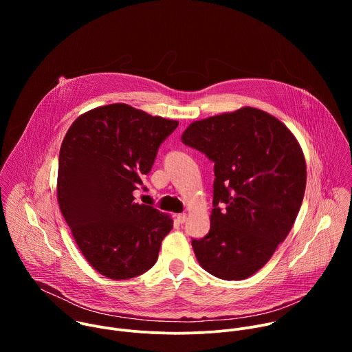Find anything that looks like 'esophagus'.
<instances>
[{
  "label": "esophagus",
  "mask_w": 352,
  "mask_h": 352,
  "mask_svg": "<svg viewBox=\"0 0 352 352\" xmlns=\"http://www.w3.org/2000/svg\"><path fill=\"white\" fill-rule=\"evenodd\" d=\"M186 214L185 213H179V214H177V220H178V223H181V224H184L185 221H186Z\"/></svg>",
  "instance_id": "1"
}]
</instances>
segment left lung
<instances>
[{
    "instance_id": "left-lung-1",
    "label": "left lung",
    "mask_w": 352,
    "mask_h": 352,
    "mask_svg": "<svg viewBox=\"0 0 352 352\" xmlns=\"http://www.w3.org/2000/svg\"><path fill=\"white\" fill-rule=\"evenodd\" d=\"M181 140L214 163L210 231L192 239L199 265L223 280L255 274L302 204L307 164L295 136L273 116L243 107L192 122Z\"/></svg>"
}]
</instances>
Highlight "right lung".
Masks as SVG:
<instances>
[{"mask_svg": "<svg viewBox=\"0 0 352 352\" xmlns=\"http://www.w3.org/2000/svg\"><path fill=\"white\" fill-rule=\"evenodd\" d=\"M177 126L174 120L117 103L82 114L68 129L58 159V205L100 274L126 280L155 266L173 220L136 204L133 190Z\"/></svg>", "mask_w": 352, "mask_h": 352, "instance_id": "right-lung-1", "label": "right lung"}]
</instances>
